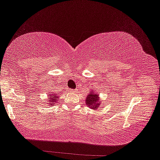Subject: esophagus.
Returning <instances> with one entry per match:
<instances>
[{"label":"esophagus","mask_w":160,"mask_h":160,"mask_svg":"<svg viewBox=\"0 0 160 160\" xmlns=\"http://www.w3.org/2000/svg\"><path fill=\"white\" fill-rule=\"evenodd\" d=\"M70 91L71 92H76L78 90H77V89H74V90H73V89H71V90H70Z\"/></svg>","instance_id":"esophagus-1"}]
</instances>
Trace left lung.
<instances>
[{"instance_id": "obj_1", "label": "left lung", "mask_w": 160, "mask_h": 160, "mask_svg": "<svg viewBox=\"0 0 160 160\" xmlns=\"http://www.w3.org/2000/svg\"><path fill=\"white\" fill-rule=\"evenodd\" d=\"M85 101L87 106L90 107L92 109H96L97 108H99V96L98 94L94 93L92 91L90 92L89 95L87 97Z\"/></svg>"}]
</instances>
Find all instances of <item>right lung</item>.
<instances>
[{
	"mask_svg": "<svg viewBox=\"0 0 160 160\" xmlns=\"http://www.w3.org/2000/svg\"><path fill=\"white\" fill-rule=\"evenodd\" d=\"M50 105L54 104V103H56L57 99H58V97L56 96V94H52V95H50Z\"/></svg>",
	"mask_w": 160,
	"mask_h": 160,
	"instance_id": "right-lung-1",
	"label": "right lung"
}]
</instances>
